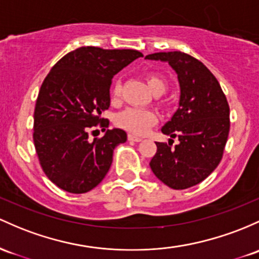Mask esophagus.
<instances>
[{"mask_svg":"<svg viewBox=\"0 0 259 259\" xmlns=\"http://www.w3.org/2000/svg\"><path fill=\"white\" fill-rule=\"evenodd\" d=\"M127 139H129V141H134V143H140V141L143 140V139L139 138V136H135V135H132V134L127 135Z\"/></svg>","mask_w":259,"mask_h":259,"instance_id":"esophagus-1","label":"esophagus"}]
</instances>
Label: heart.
<instances>
[{
	"label": "heart",
	"mask_w": 259,
	"mask_h": 259,
	"mask_svg": "<svg viewBox=\"0 0 259 259\" xmlns=\"http://www.w3.org/2000/svg\"><path fill=\"white\" fill-rule=\"evenodd\" d=\"M147 86L153 93H163L166 91V81L156 73L146 75ZM121 93V83L114 82L112 87V97L118 98ZM157 123V115L152 110L140 109V108H127L119 113L115 118V124L121 129L135 135H144L150 130V127Z\"/></svg>",
	"instance_id": "b5f03b06"
}]
</instances>
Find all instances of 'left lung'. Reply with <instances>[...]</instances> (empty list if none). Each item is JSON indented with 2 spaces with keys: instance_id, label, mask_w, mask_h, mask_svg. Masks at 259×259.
Listing matches in <instances>:
<instances>
[{
  "instance_id": "8db88e82",
  "label": "left lung",
  "mask_w": 259,
  "mask_h": 259,
  "mask_svg": "<svg viewBox=\"0 0 259 259\" xmlns=\"http://www.w3.org/2000/svg\"><path fill=\"white\" fill-rule=\"evenodd\" d=\"M145 59L168 62L181 90L180 107L161 129L169 141L178 138L180 143L175 147L156 143L150 167L169 188H190L205 180L223 158L230 132L229 103L215 76L188 54L155 53Z\"/></svg>"
}]
</instances>
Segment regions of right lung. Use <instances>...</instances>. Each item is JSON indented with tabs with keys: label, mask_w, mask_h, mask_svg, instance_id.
Wrapping results in <instances>:
<instances>
[{
	"label": "right lung",
	"mask_w": 259,
	"mask_h": 259,
	"mask_svg": "<svg viewBox=\"0 0 259 259\" xmlns=\"http://www.w3.org/2000/svg\"><path fill=\"white\" fill-rule=\"evenodd\" d=\"M141 56L132 49L82 47L61 58L45 77L34 109L33 140L42 171L59 188L82 194L106 177L126 133L108 129L90 141L88 132L99 123L108 127L101 115L109 108L112 78Z\"/></svg>",
	"instance_id": "right-lung-1"
}]
</instances>
